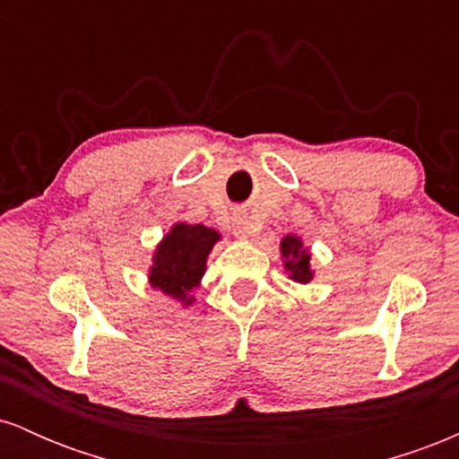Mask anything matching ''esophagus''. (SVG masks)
Returning <instances> with one entry per match:
<instances>
[{"label":"esophagus","mask_w":459,"mask_h":459,"mask_svg":"<svg viewBox=\"0 0 459 459\" xmlns=\"http://www.w3.org/2000/svg\"><path fill=\"white\" fill-rule=\"evenodd\" d=\"M233 233L235 237H239V239H246V237L255 233V226H252L250 218H247L246 213H237L233 218Z\"/></svg>","instance_id":"obj_1"}]
</instances>
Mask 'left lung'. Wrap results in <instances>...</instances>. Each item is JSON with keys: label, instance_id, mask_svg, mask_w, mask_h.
I'll return each mask as SVG.
<instances>
[{"label": "left lung", "instance_id": "8db88e82", "mask_svg": "<svg viewBox=\"0 0 459 459\" xmlns=\"http://www.w3.org/2000/svg\"><path fill=\"white\" fill-rule=\"evenodd\" d=\"M281 252L284 256V270L289 272L291 281L304 284L313 278V272H310V267H308L310 255H308L307 247H304L299 237H296V235L284 237V239L281 241Z\"/></svg>", "mask_w": 459, "mask_h": 459}]
</instances>
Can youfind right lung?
I'll use <instances>...</instances> for the list:
<instances>
[{"mask_svg":"<svg viewBox=\"0 0 459 459\" xmlns=\"http://www.w3.org/2000/svg\"><path fill=\"white\" fill-rule=\"evenodd\" d=\"M218 239V230L203 224L178 222L172 226L152 256L149 273L152 287L189 307L194 302L189 291L198 287L204 273V263Z\"/></svg>","mask_w":459,"mask_h":459,"instance_id":"obj_1","label":"right lung"}]
</instances>
